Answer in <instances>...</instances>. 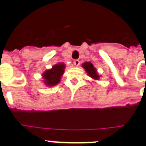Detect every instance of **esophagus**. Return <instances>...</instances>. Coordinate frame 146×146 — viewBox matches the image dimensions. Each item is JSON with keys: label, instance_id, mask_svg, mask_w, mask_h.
I'll list each match as a JSON object with an SVG mask.
<instances>
[{"label": "esophagus", "instance_id": "1", "mask_svg": "<svg viewBox=\"0 0 146 146\" xmlns=\"http://www.w3.org/2000/svg\"><path fill=\"white\" fill-rule=\"evenodd\" d=\"M73 64L76 66H78L80 64V61L78 60V59H76V60L73 61Z\"/></svg>", "mask_w": 146, "mask_h": 146}]
</instances>
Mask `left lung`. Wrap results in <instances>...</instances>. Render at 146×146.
I'll use <instances>...</instances> for the list:
<instances>
[{
	"label": "left lung",
	"mask_w": 146,
	"mask_h": 146,
	"mask_svg": "<svg viewBox=\"0 0 146 146\" xmlns=\"http://www.w3.org/2000/svg\"><path fill=\"white\" fill-rule=\"evenodd\" d=\"M83 68L85 69L87 73L90 77L92 78H94L96 80H98L99 78V76L98 75L97 72H96V68H94V66L92 65L91 62H84L83 64Z\"/></svg>",
	"instance_id": "8db88e82"
}]
</instances>
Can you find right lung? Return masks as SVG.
<instances>
[{"label": "right lung", "instance_id": "obj_1", "mask_svg": "<svg viewBox=\"0 0 146 146\" xmlns=\"http://www.w3.org/2000/svg\"><path fill=\"white\" fill-rule=\"evenodd\" d=\"M64 64L62 63L54 65L52 69L48 70L43 73V78H45L44 83L47 86H54L60 82L61 76H62L64 70Z\"/></svg>", "mask_w": 146, "mask_h": 146}]
</instances>
